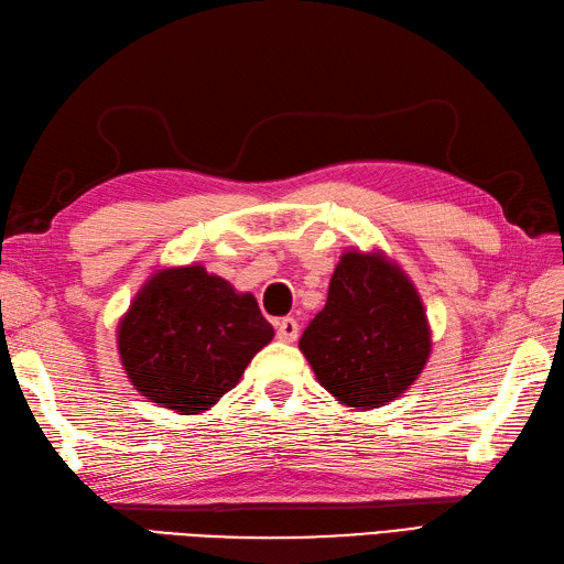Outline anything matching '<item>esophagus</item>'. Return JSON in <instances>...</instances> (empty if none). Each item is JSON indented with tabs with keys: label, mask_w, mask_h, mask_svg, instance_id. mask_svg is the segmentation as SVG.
<instances>
[{
	"label": "esophagus",
	"mask_w": 564,
	"mask_h": 564,
	"mask_svg": "<svg viewBox=\"0 0 564 564\" xmlns=\"http://www.w3.org/2000/svg\"><path fill=\"white\" fill-rule=\"evenodd\" d=\"M280 341H294L299 337V323L294 317H280L275 323Z\"/></svg>",
	"instance_id": "34e87169"
}]
</instances>
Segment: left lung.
Listing matches in <instances>:
<instances>
[{
	"instance_id": "8db88e82",
	"label": "left lung",
	"mask_w": 564,
	"mask_h": 564,
	"mask_svg": "<svg viewBox=\"0 0 564 564\" xmlns=\"http://www.w3.org/2000/svg\"><path fill=\"white\" fill-rule=\"evenodd\" d=\"M299 348L341 403L379 408L415 382L432 341L422 301L403 272L382 253L348 251Z\"/></svg>"
}]
</instances>
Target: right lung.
Wrapping results in <instances>:
<instances>
[{"instance_id": "add662e5", "label": "right lung", "mask_w": 564, "mask_h": 564, "mask_svg": "<svg viewBox=\"0 0 564 564\" xmlns=\"http://www.w3.org/2000/svg\"><path fill=\"white\" fill-rule=\"evenodd\" d=\"M272 334L251 294L187 265L156 272L134 296L120 319L118 351L149 401L196 415L237 387Z\"/></svg>"}]
</instances>
